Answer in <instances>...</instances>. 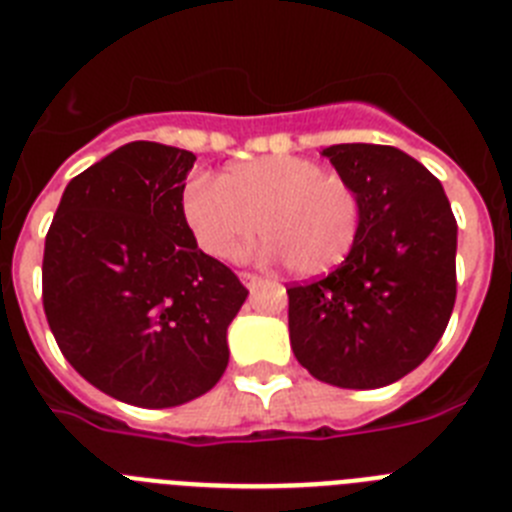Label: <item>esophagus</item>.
Masks as SVG:
<instances>
[{
	"mask_svg": "<svg viewBox=\"0 0 512 512\" xmlns=\"http://www.w3.org/2000/svg\"><path fill=\"white\" fill-rule=\"evenodd\" d=\"M238 277H241V282L246 284V287H256V284L261 282L259 274H253V271H241V274H238Z\"/></svg>",
	"mask_w": 512,
	"mask_h": 512,
	"instance_id": "34e87169",
	"label": "esophagus"
}]
</instances>
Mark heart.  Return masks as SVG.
<instances>
[{"mask_svg":"<svg viewBox=\"0 0 512 512\" xmlns=\"http://www.w3.org/2000/svg\"><path fill=\"white\" fill-rule=\"evenodd\" d=\"M182 210L197 246L212 259H238L261 228V256L284 259L300 277L341 266L356 248L364 220L359 189L302 156L235 164L217 184L192 179Z\"/></svg>","mask_w":512,"mask_h":512,"instance_id":"1","label":"heart"}]
</instances>
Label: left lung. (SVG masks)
<instances>
[{
  "mask_svg": "<svg viewBox=\"0 0 512 512\" xmlns=\"http://www.w3.org/2000/svg\"><path fill=\"white\" fill-rule=\"evenodd\" d=\"M359 189L364 220L336 271L292 284L289 341L320 382L343 390L384 387L428 359L456 300V220L441 182L392 146L325 148Z\"/></svg>",
  "mask_w": 512,
  "mask_h": 512,
  "instance_id": "1",
  "label": "left lung"
}]
</instances>
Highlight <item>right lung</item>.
I'll return each instance as SVG.
<instances>
[{"label": "right lung", "instance_id": "obj_1", "mask_svg": "<svg viewBox=\"0 0 512 512\" xmlns=\"http://www.w3.org/2000/svg\"><path fill=\"white\" fill-rule=\"evenodd\" d=\"M192 151L133 140L66 187L45 235L43 307L61 354L104 395L174 408L228 366L248 289L184 220Z\"/></svg>", "mask_w": 512, "mask_h": 512}]
</instances>
